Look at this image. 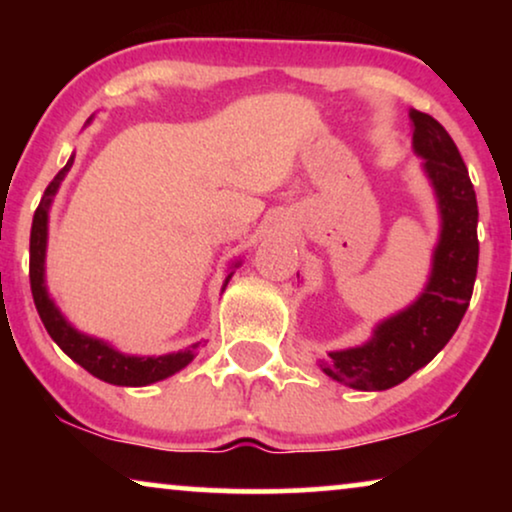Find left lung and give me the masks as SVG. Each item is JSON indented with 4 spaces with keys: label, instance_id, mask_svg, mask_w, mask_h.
I'll return each mask as SVG.
<instances>
[{
    "label": "left lung",
    "instance_id": "left-lung-1",
    "mask_svg": "<svg viewBox=\"0 0 512 512\" xmlns=\"http://www.w3.org/2000/svg\"><path fill=\"white\" fill-rule=\"evenodd\" d=\"M412 149L436 195L440 233L422 293L375 324L363 345L333 349L319 368L359 391H384L424 368L457 331L478 275V200L461 153L436 118L410 109Z\"/></svg>",
    "mask_w": 512,
    "mask_h": 512
}]
</instances>
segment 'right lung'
Here are the masks:
<instances>
[{
	"label": "right lung",
	"mask_w": 512,
	"mask_h": 512,
	"mask_svg": "<svg viewBox=\"0 0 512 512\" xmlns=\"http://www.w3.org/2000/svg\"><path fill=\"white\" fill-rule=\"evenodd\" d=\"M93 118H88V123ZM74 165V153L69 156L67 165L55 174V179L48 184L44 198H41L37 212L32 219V233H30V286H32V298L37 305V312L41 321H44L48 335H51L55 345L65 352L69 359L79 363L81 368H86L90 375H95L97 380L116 384V387H146V384L160 382L165 377H172L179 373L181 368H186L195 356L202 342H193L191 347L179 349V352L163 354V356H135V354H123L116 347H111L109 342H104L95 335L81 333L79 328L69 324L65 314L60 312V307L55 305L46 286V247H48V212H51L53 198L58 193L62 179L67 177V172ZM242 261H235L228 268V275L223 279L221 293L226 291L230 277L235 275V268H240Z\"/></svg>",
	"instance_id": "add662e5"
}]
</instances>
